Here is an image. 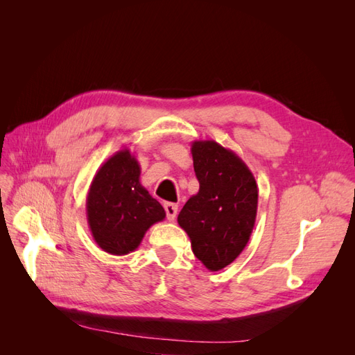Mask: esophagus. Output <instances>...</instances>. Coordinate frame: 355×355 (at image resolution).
<instances>
[{
  "instance_id": "esophagus-1",
  "label": "esophagus",
  "mask_w": 355,
  "mask_h": 355,
  "mask_svg": "<svg viewBox=\"0 0 355 355\" xmlns=\"http://www.w3.org/2000/svg\"><path fill=\"white\" fill-rule=\"evenodd\" d=\"M164 210H166V214H167V219L168 220H175L176 214H178V204H175V202H166L164 204Z\"/></svg>"
}]
</instances>
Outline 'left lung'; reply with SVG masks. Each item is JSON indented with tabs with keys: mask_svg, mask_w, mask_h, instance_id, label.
<instances>
[{
	"mask_svg": "<svg viewBox=\"0 0 355 355\" xmlns=\"http://www.w3.org/2000/svg\"><path fill=\"white\" fill-rule=\"evenodd\" d=\"M200 189L178 216L192 252L209 271L232 263L250 240L257 211V185L250 168L214 141L191 145Z\"/></svg>",
	"mask_w": 355,
	"mask_h": 355,
	"instance_id": "1",
	"label": "left lung"
}]
</instances>
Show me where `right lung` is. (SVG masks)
Returning a JSON list of instances; mask_svg holds the SVG:
<instances>
[{"label":"right lung","instance_id":"1","mask_svg":"<svg viewBox=\"0 0 355 355\" xmlns=\"http://www.w3.org/2000/svg\"><path fill=\"white\" fill-rule=\"evenodd\" d=\"M87 222L101 249L124 256L141 245L146 231L166 211L141 184V166L130 149H121L96 171L87 198Z\"/></svg>","mask_w":355,"mask_h":355}]
</instances>
